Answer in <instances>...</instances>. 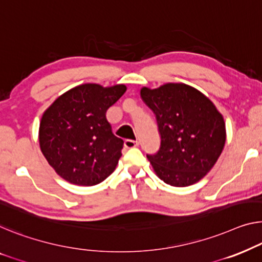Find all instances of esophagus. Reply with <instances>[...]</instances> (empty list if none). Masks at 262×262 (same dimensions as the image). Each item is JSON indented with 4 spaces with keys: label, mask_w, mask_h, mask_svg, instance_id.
Returning a JSON list of instances; mask_svg holds the SVG:
<instances>
[{
    "label": "esophagus",
    "mask_w": 262,
    "mask_h": 262,
    "mask_svg": "<svg viewBox=\"0 0 262 262\" xmlns=\"http://www.w3.org/2000/svg\"><path fill=\"white\" fill-rule=\"evenodd\" d=\"M138 146H139L138 141H134V140H129V139L124 140V147L128 148V149H129V148H135Z\"/></svg>",
    "instance_id": "34e87169"
}]
</instances>
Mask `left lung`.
<instances>
[{"label":"left lung","instance_id":"obj_1","mask_svg":"<svg viewBox=\"0 0 262 262\" xmlns=\"http://www.w3.org/2000/svg\"><path fill=\"white\" fill-rule=\"evenodd\" d=\"M140 95L154 113L161 139L159 150L147 154L155 173L174 187L200 181L224 149L222 115L208 97L183 83L143 87Z\"/></svg>","mask_w":262,"mask_h":262}]
</instances>
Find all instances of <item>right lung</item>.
Here are the masks:
<instances>
[{
    "label": "right lung",
    "instance_id": "1",
    "mask_svg": "<svg viewBox=\"0 0 262 262\" xmlns=\"http://www.w3.org/2000/svg\"><path fill=\"white\" fill-rule=\"evenodd\" d=\"M126 91L123 84H82L57 97L45 112L40 147L61 178L77 186H94L114 171L123 140L113 134L106 112Z\"/></svg>",
    "mask_w": 262,
    "mask_h": 262
}]
</instances>
